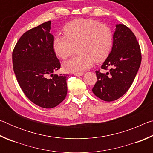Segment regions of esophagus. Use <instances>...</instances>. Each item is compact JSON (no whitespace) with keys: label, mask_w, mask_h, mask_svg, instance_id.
I'll return each instance as SVG.
<instances>
[{"label":"esophagus","mask_w":153,"mask_h":153,"mask_svg":"<svg viewBox=\"0 0 153 153\" xmlns=\"http://www.w3.org/2000/svg\"><path fill=\"white\" fill-rule=\"evenodd\" d=\"M74 74L76 76H81L84 74V72H76V73H74Z\"/></svg>","instance_id":"1"}]
</instances>
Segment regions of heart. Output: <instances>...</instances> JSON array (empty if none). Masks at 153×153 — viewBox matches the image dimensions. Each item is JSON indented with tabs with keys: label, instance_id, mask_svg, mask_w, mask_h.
Here are the masks:
<instances>
[{
	"label": "heart",
	"instance_id": "heart-1",
	"mask_svg": "<svg viewBox=\"0 0 153 153\" xmlns=\"http://www.w3.org/2000/svg\"><path fill=\"white\" fill-rule=\"evenodd\" d=\"M64 36L54 38L53 48L59 58L66 59L77 47L79 55L63 63L67 72H80L91 67L94 63H102L113 47V33L110 27L93 19L71 21L63 27Z\"/></svg>",
	"mask_w": 153,
	"mask_h": 153
}]
</instances>
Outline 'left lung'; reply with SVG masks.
Segmentation results:
<instances>
[{"label": "left lung", "instance_id": "1", "mask_svg": "<svg viewBox=\"0 0 153 153\" xmlns=\"http://www.w3.org/2000/svg\"><path fill=\"white\" fill-rule=\"evenodd\" d=\"M141 60L140 47L134 33L125 25H116L112 50L101 66L108 71H96L97 81L93 93L108 102L122 97L132 84Z\"/></svg>", "mask_w": 153, "mask_h": 153}]
</instances>
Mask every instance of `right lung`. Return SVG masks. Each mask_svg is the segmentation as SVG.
<instances>
[{
  "label": "right lung",
  "instance_id": "add662e5",
  "mask_svg": "<svg viewBox=\"0 0 153 153\" xmlns=\"http://www.w3.org/2000/svg\"><path fill=\"white\" fill-rule=\"evenodd\" d=\"M51 23L25 32L12 54L13 71L22 91L33 103L45 108L60 104L67 93V75L53 74L61 63L53 51Z\"/></svg>",
  "mask_w": 153,
  "mask_h": 153
}]
</instances>
